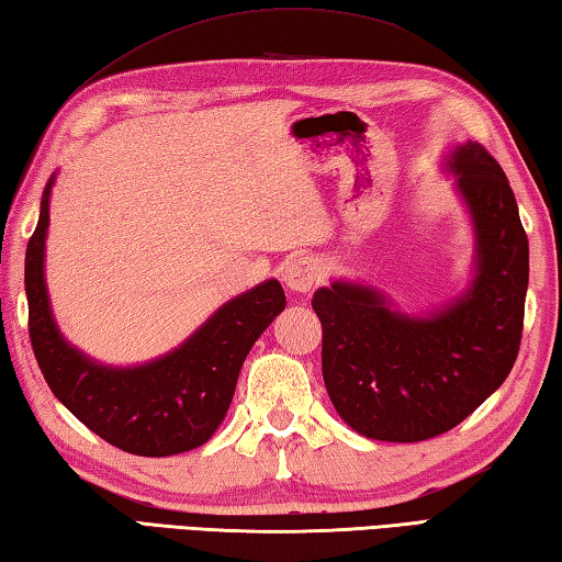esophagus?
<instances>
[{"instance_id": "34e87169", "label": "esophagus", "mask_w": 562, "mask_h": 562, "mask_svg": "<svg viewBox=\"0 0 562 562\" xmlns=\"http://www.w3.org/2000/svg\"><path fill=\"white\" fill-rule=\"evenodd\" d=\"M318 271L321 266L316 259H311V256H293V259L283 266V283L296 293H308L316 286Z\"/></svg>"}]
</instances>
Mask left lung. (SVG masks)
I'll return each mask as SVG.
<instances>
[{
  "label": "left lung",
  "instance_id": "left-lung-1",
  "mask_svg": "<svg viewBox=\"0 0 562 562\" xmlns=\"http://www.w3.org/2000/svg\"><path fill=\"white\" fill-rule=\"evenodd\" d=\"M476 234L474 279L427 316L392 308L362 283L313 293L323 326V380L358 435L425 441L464 422L514 368L528 291V236L506 172L484 145L447 157Z\"/></svg>",
  "mask_w": 562,
  "mask_h": 562
}]
</instances>
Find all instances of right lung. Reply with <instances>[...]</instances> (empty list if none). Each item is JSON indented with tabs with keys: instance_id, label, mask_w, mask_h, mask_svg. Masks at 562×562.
I'll return each instance as SVG.
<instances>
[{
	"instance_id": "obj_1",
	"label": "right lung",
	"mask_w": 562,
	"mask_h": 562,
	"mask_svg": "<svg viewBox=\"0 0 562 562\" xmlns=\"http://www.w3.org/2000/svg\"><path fill=\"white\" fill-rule=\"evenodd\" d=\"M26 244L24 283L29 338L46 385L76 419L108 445L137 457H170L202 447L232 405L246 356L286 308L281 283L269 279L226 301L180 348L135 368H113L68 346L56 328L44 281L48 200Z\"/></svg>"
}]
</instances>
